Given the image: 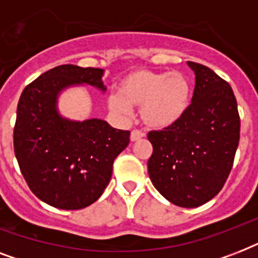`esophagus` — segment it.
Here are the masks:
<instances>
[{"label": "esophagus", "mask_w": 258, "mask_h": 258, "mask_svg": "<svg viewBox=\"0 0 258 258\" xmlns=\"http://www.w3.org/2000/svg\"><path fill=\"white\" fill-rule=\"evenodd\" d=\"M143 137H145V134L142 133V131L134 130L133 133H131V135H130V139H131V142H137V141H141Z\"/></svg>", "instance_id": "obj_1"}]
</instances>
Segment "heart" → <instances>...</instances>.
<instances>
[{"label":"heart","mask_w":258,"mask_h":258,"mask_svg":"<svg viewBox=\"0 0 258 258\" xmlns=\"http://www.w3.org/2000/svg\"><path fill=\"white\" fill-rule=\"evenodd\" d=\"M191 101V83L179 72L133 71L121 79L117 95L108 99L109 109L127 115L133 107H141L142 121L147 127H171L184 116Z\"/></svg>","instance_id":"b5f03b06"}]
</instances>
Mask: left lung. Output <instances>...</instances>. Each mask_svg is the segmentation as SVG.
Instances as JSON below:
<instances>
[{
    "label": "left lung",
    "mask_w": 258,
    "mask_h": 258,
    "mask_svg": "<svg viewBox=\"0 0 258 258\" xmlns=\"http://www.w3.org/2000/svg\"><path fill=\"white\" fill-rule=\"evenodd\" d=\"M196 87L187 112L171 127L150 131V179L180 208L206 204L224 187L240 141V115L228 82L210 68L187 61Z\"/></svg>",
    "instance_id": "1"
}]
</instances>
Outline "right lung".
<instances>
[{
	"mask_svg": "<svg viewBox=\"0 0 258 258\" xmlns=\"http://www.w3.org/2000/svg\"><path fill=\"white\" fill-rule=\"evenodd\" d=\"M103 72L54 67L28 84L18 100L14 154L32 192L53 208L79 210L99 200L115 158L130 143V131L101 119L68 120L57 111L58 93L68 87L89 84L105 91Z\"/></svg>",
	"mask_w": 258,
	"mask_h": 258,
	"instance_id": "add662e5",
	"label": "right lung"
}]
</instances>
